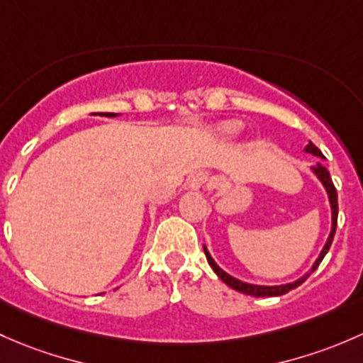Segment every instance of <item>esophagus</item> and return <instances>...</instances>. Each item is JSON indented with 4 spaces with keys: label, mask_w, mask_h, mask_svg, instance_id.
I'll return each instance as SVG.
<instances>
[{
    "label": "esophagus",
    "mask_w": 363,
    "mask_h": 363,
    "mask_svg": "<svg viewBox=\"0 0 363 363\" xmlns=\"http://www.w3.org/2000/svg\"><path fill=\"white\" fill-rule=\"evenodd\" d=\"M209 182V177L208 173H204V171H199V173H194L192 177L189 178V186L190 189H203V186H206Z\"/></svg>",
    "instance_id": "34e87169"
}]
</instances>
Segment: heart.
Listing matches in <instances>:
<instances>
[{"label":"heart","instance_id":"obj_1","mask_svg":"<svg viewBox=\"0 0 363 363\" xmlns=\"http://www.w3.org/2000/svg\"><path fill=\"white\" fill-rule=\"evenodd\" d=\"M239 130V124L238 122H227V124L220 125V133L223 134V136H236Z\"/></svg>","mask_w":363,"mask_h":363}]
</instances>
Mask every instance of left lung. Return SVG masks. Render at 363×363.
Returning a JSON list of instances; mask_svg holds the SVG:
<instances>
[{
	"mask_svg": "<svg viewBox=\"0 0 363 363\" xmlns=\"http://www.w3.org/2000/svg\"><path fill=\"white\" fill-rule=\"evenodd\" d=\"M306 152H309V154H313V155H316V157H321V159H323V154H321V152L318 150V147H315V145H313V143H309L308 147H306ZM313 171H315L316 177L320 178V182L323 183V186H325V189H327L328 201H330V208H332V230H330V236H328V239H327V242H325L323 250H321V253H320L318 260H316V262L313 264L311 271H309L308 274H306V276H302V278H298L297 281H294V283H286V285H279V286H260V285H250V283H245V281H241V279L233 278V276L227 274L225 271H222V269H220L218 265L215 264V260L211 259V255H209V253H208L206 246H204V253H206V259H208L209 265H211L213 271L216 272V276H218V278L222 279V281L225 283V285H229L230 289L238 290V292H241V294L253 295V297H278V295H283V294L290 292V290L297 289L298 285H302V283H304L306 279L309 278V274H311V272L315 271L316 267H318L321 260H323V257L327 255V252H328V248H330L332 241H334L335 227H337V211H339V209H337V190H335L334 183H332L330 173H328V171H327V167L320 166V164H318V166L313 167Z\"/></svg>",
	"mask_w": 363,
	"mask_h": 363,
	"instance_id": "obj_1",
	"label": "left lung"
}]
</instances>
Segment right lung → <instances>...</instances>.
<instances>
[{"mask_svg": "<svg viewBox=\"0 0 363 363\" xmlns=\"http://www.w3.org/2000/svg\"><path fill=\"white\" fill-rule=\"evenodd\" d=\"M99 115H106V117H115V113H99Z\"/></svg>", "mask_w": 363, "mask_h": 363, "instance_id": "right-lung-1", "label": "right lung"}]
</instances>
